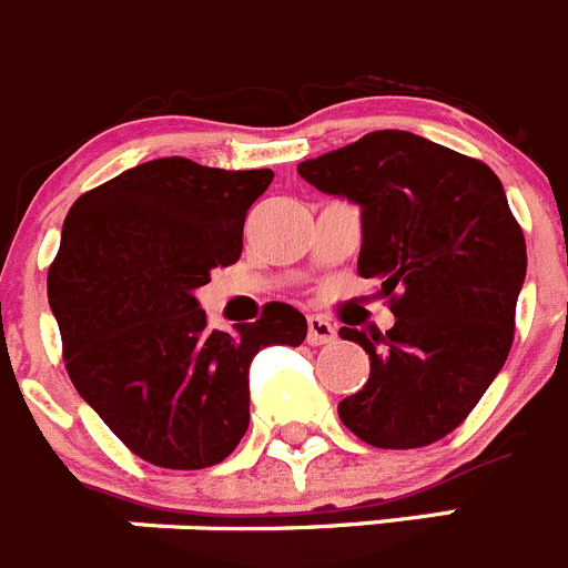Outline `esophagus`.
I'll use <instances>...</instances> for the list:
<instances>
[{"label":"esophagus","instance_id":"34e87169","mask_svg":"<svg viewBox=\"0 0 568 568\" xmlns=\"http://www.w3.org/2000/svg\"><path fill=\"white\" fill-rule=\"evenodd\" d=\"M335 337V326L326 318H321V315H310V318H306V341H310L312 346H324V343H332Z\"/></svg>","mask_w":568,"mask_h":568}]
</instances>
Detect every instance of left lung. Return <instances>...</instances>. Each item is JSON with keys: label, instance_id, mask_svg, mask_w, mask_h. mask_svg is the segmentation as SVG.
<instances>
[{"label": "left lung", "instance_id": "8db88e82", "mask_svg": "<svg viewBox=\"0 0 568 568\" xmlns=\"http://www.w3.org/2000/svg\"><path fill=\"white\" fill-rule=\"evenodd\" d=\"M298 174L361 205L357 273L383 281L394 326L343 341L366 348V386L337 405L374 447H425L465 423L513 346L527 244L481 160L397 129L304 160Z\"/></svg>", "mask_w": 568, "mask_h": 568}]
</instances>
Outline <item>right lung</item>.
<instances>
[{
  "label": "right lung",
  "instance_id": "right-lung-1",
  "mask_svg": "<svg viewBox=\"0 0 568 568\" xmlns=\"http://www.w3.org/2000/svg\"><path fill=\"white\" fill-rule=\"evenodd\" d=\"M273 171L207 169L160 158L78 196L47 273V298L72 386L140 459L202 470L233 454L250 425V363L301 346L295 306L256 324L207 329L196 290L242 256L250 205Z\"/></svg>",
  "mask_w": 568,
  "mask_h": 568
}]
</instances>
